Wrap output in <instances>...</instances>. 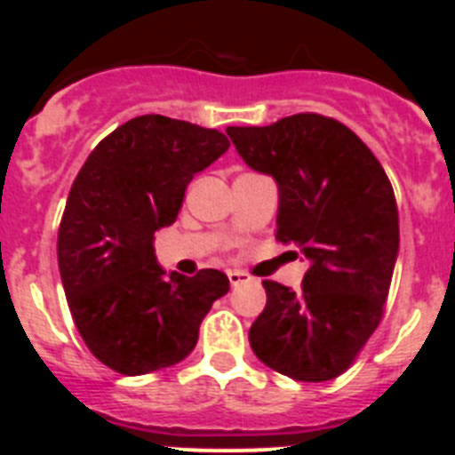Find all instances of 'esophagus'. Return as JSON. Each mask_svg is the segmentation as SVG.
<instances>
[{
    "label": "esophagus",
    "instance_id": "1",
    "mask_svg": "<svg viewBox=\"0 0 455 455\" xmlns=\"http://www.w3.org/2000/svg\"><path fill=\"white\" fill-rule=\"evenodd\" d=\"M228 280H230L232 287H236V284H241V283H251L252 277L243 271H228Z\"/></svg>",
    "mask_w": 455,
    "mask_h": 455
}]
</instances>
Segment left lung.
<instances>
[{
  "label": "left lung",
  "mask_w": 455,
  "mask_h": 455,
  "mask_svg": "<svg viewBox=\"0 0 455 455\" xmlns=\"http://www.w3.org/2000/svg\"><path fill=\"white\" fill-rule=\"evenodd\" d=\"M225 132L248 166L275 178V239L296 243L309 262L300 291L262 283L267 307L248 332L252 351L293 380H332L383 321L399 252L389 178L363 139L328 116Z\"/></svg>",
  "instance_id": "obj_1"
}]
</instances>
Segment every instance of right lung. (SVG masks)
<instances>
[{
	"label": "right lung",
	"mask_w": 455,
	"mask_h": 455,
	"mask_svg": "<svg viewBox=\"0 0 455 455\" xmlns=\"http://www.w3.org/2000/svg\"><path fill=\"white\" fill-rule=\"evenodd\" d=\"M228 148L219 130L139 116L104 136L72 182L59 271L84 344L108 369L140 376L178 364L212 303L230 291L216 268L164 277L152 248L155 232L178 219L193 175Z\"/></svg>",
	"instance_id": "right-lung-1"
}]
</instances>
